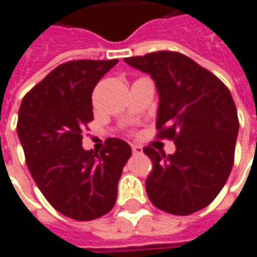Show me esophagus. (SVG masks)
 I'll list each match as a JSON object with an SVG mask.
<instances>
[{
    "instance_id": "1",
    "label": "esophagus",
    "mask_w": 257,
    "mask_h": 257,
    "mask_svg": "<svg viewBox=\"0 0 257 257\" xmlns=\"http://www.w3.org/2000/svg\"><path fill=\"white\" fill-rule=\"evenodd\" d=\"M131 148H132V152L134 154H142V148L139 145H131Z\"/></svg>"
}]
</instances>
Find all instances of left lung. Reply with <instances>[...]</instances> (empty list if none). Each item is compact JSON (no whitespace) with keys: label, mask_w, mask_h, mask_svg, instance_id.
Returning a JSON list of instances; mask_svg holds the SVG:
<instances>
[{"label":"left lung","mask_w":257,"mask_h":257,"mask_svg":"<svg viewBox=\"0 0 257 257\" xmlns=\"http://www.w3.org/2000/svg\"><path fill=\"white\" fill-rule=\"evenodd\" d=\"M123 61L155 81L156 137L176 146L173 155L144 149L154 164L145 183L148 198L158 209L181 216L206 208L233 166L239 119L227 86L181 52L158 51Z\"/></svg>","instance_id":"1"}]
</instances>
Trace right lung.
<instances>
[{
	"label": "right lung",
	"mask_w": 257,
	"mask_h": 257,
	"mask_svg": "<svg viewBox=\"0 0 257 257\" xmlns=\"http://www.w3.org/2000/svg\"><path fill=\"white\" fill-rule=\"evenodd\" d=\"M116 64H61L24 96L18 112L17 132L34 181L52 208L75 220L98 219L113 208L132 154L118 138L106 139L99 154L82 148V132L93 119V88Z\"/></svg>",
	"instance_id": "1"
}]
</instances>
